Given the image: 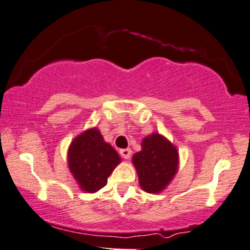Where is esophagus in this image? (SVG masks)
<instances>
[{
    "instance_id": "esophagus-1",
    "label": "esophagus",
    "mask_w": 250,
    "mask_h": 250,
    "mask_svg": "<svg viewBox=\"0 0 250 250\" xmlns=\"http://www.w3.org/2000/svg\"><path fill=\"white\" fill-rule=\"evenodd\" d=\"M120 154H121L125 159H129L131 156V150L130 148H122V150H120Z\"/></svg>"
}]
</instances>
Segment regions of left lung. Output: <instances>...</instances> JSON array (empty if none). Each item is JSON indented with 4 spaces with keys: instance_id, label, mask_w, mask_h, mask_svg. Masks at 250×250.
Wrapping results in <instances>:
<instances>
[{
    "instance_id": "left-lung-1",
    "label": "left lung",
    "mask_w": 250,
    "mask_h": 250,
    "mask_svg": "<svg viewBox=\"0 0 250 250\" xmlns=\"http://www.w3.org/2000/svg\"><path fill=\"white\" fill-rule=\"evenodd\" d=\"M140 186L144 191H163L178 172L179 153L176 147L162 135L153 132L142 142V150L132 157Z\"/></svg>"
}]
</instances>
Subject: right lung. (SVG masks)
Returning <instances> with one entry per match:
<instances>
[{"instance_id": "right-lung-1", "label": "right lung", "mask_w": 250, "mask_h": 250, "mask_svg": "<svg viewBox=\"0 0 250 250\" xmlns=\"http://www.w3.org/2000/svg\"><path fill=\"white\" fill-rule=\"evenodd\" d=\"M121 158L113 146L104 141L99 129L92 128L71 142L68 165L83 191L96 192L105 187Z\"/></svg>"}]
</instances>
